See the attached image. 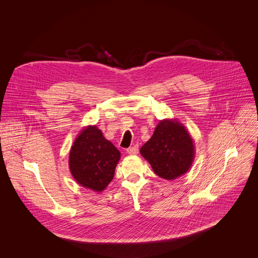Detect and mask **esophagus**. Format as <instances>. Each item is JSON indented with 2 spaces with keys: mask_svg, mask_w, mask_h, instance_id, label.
Wrapping results in <instances>:
<instances>
[{
  "mask_svg": "<svg viewBox=\"0 0 258 258\" xmlns=\"http://www.w3.org/2000/svg\"><path fill=\"white\" fill-rule=\"evenodd\" d=\"M138 152H139V147L137 145L134 147H130V148L126 149V153L131 154V155H136V154H138Z\"/></svg>",
  "mask_w": 258,
  "mask_h": 258,
  "instance_id": "34e87169",
  "label": "esophagus"
}]
</instances>
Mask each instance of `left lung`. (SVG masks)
Instances as JSON below:
<instances>
[{"mask_svg": "<svg viewBox=\"0 0 258 258\" xmlns=\"http://www.w3.org/2000/svg\"><path fill=\"white\" fill-rule=\"evenodd\" d=\"M194 144L191 136L177 120H161L151 139L140 152L154 172L165 179L185 174L194 160Z\"/></svg>", "mask_w": 258, "mask_h": 258, "instance_id": "1", "label": "left lung"}]
</instances>
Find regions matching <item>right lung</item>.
<instances>
[{"mask_svg":"<svg viewBox=\"0 0 258 258\" xmlns=\"http://www.w3.org/2000/svg\"><path fill=\"white\" fill-rule=\"evenodd\" d=\"M120 152L96 126H88L76 139L69 153V168L81 186L102 192L113 179Z\"/></svg>","mask_w":258,"mask_h":258,"instance_id":"right-lung-1","label":"right lung"}]
</instances>
